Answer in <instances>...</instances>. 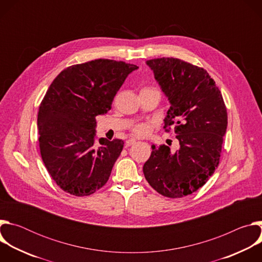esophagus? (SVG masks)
I'll use <instances>...</instances> for the list:
<instances>
[{"label":"esophagus","mask_w":262,"mask_h":262,"mask_svg":"<svg viewBox=\"0 0 262 262\" xmlns=\"http://www.w3.org/2000/svg\"><path fill=\"white\" fill-rule=\"evenodd\" d=\"M136 140L135 139H128V140H126V142H125V147H129V146H132V145H134V144H136Z\"/></svg>","instance_id":"esophagus-1"}]
</instances>
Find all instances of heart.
<instances>
[{"instance_id": "heart-1", "label": "heart", "mask_w": 262, "mask_h": 262, "mask_svg": "<svg viewBox=\"0 0 262 262\" xmlns=\"http://www.w3.org/2000/svg\"><path fill=\"white\" fill-rule=\"evenodd\" d=\"M151 129H152L151 122H142V123L135 124L132 127L130 132H132V135L135 137H145L150 134Z\"/></svg>"}]
</instances>
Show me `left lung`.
<instances>
[{
    "label": "left lung",
    "instance_id": "8db88e82",
    "mask_svg": "<svg viewBox=\"0 0 262 262\" xmlns=\"http://www.w3.org/2000/svg\"><path fill=\"white\" fill-rule=\"evenodd\" d=\"M146 63L171 103L165 132L173 127L180 147L172 154L165 144L152 145L151 156L143 167L144 176L159 194L182 198L203 186L217 168L227 108L204 68L165 57Z\"/></svg>",
    "mask_w": 262,
    "mask_h": 262
}]
</instances>
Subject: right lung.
Returning a JSON list of instances; mask_svg holds the SVG:
<instances>
[{"instance_id": "add662e5", "label": "right lung", "mask_w": 262, "mask_h": 262, "mask_svg": "<svg viewBox=\"0 0 262 262\" xmlns=\"http://www.w3.org/2000/svg\"><path fill=\"white\" fill-rule=\"evenodd\" d=\"M135 64L97 59L71 65L52 82L38 111L37 125L43 164L59 188L73 196L94 194L106 183L123 141L99 139L97 115L106 113Z\"/></svg>"}]
</instances>
